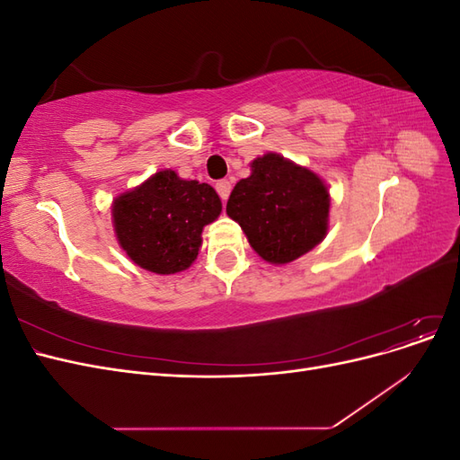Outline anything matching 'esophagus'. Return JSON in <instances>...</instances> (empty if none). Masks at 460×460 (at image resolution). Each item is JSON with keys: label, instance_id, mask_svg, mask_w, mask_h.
I'll list each match as a JSON object with an SVG mask.
<instances>
[{"label": "esophagus", "instance_id": "1", "mask_svg": "<svg viewBox=\"0 0 460 460\" xmlns=\"http://www.w3.org/2000/svg\"><path fill=\"white\" fill-rule=\"evenodd\" d=\"M230 190H232V182L230 180H218L217 182V191L222 201H226L228 196H230Z\"/></svg>", "mask_w": 460, "mask_h": 460}]
</instances>
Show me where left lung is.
<instances>
[{
  "instance_id": "1",
  "label": "left lung",
  "mask_w": 460,
  "mask_h": 460,
  "mask_svg": "<svg viewBox=\"0 0 460 460\" xmlns=\"http://www.w3.org/2000/svg\"><path fill=\"white\" fill-rule=\"evenodd\" d=\"M226 213L259 257L286 264L326 238L330 193L313 171L267 153L252 163V174L234 186Z\"/></svg>"
}]
</instances>
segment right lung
Segmentation results:
<instances>
[{
  "mask_svg": "<svg viewBox=\"0 0 460 460\" xmlns=\"http://www.w3.org/2000/svg\"><path fill=\"white\" fill-rule=\"evenodd\" d=\"M218 193L174 171H159L113 201L120 247L146 270L176 274L198 259L203 226L218 218Z\"/></svg>",
  "mask_w": 460,
  "mask_h": 460,
  "instance_id": "right-lung-1",
  "label": "right lung"
}]
</instances>
